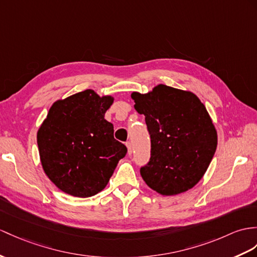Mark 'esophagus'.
<instances>
[{"label":"esophagus","mask_w":257,"mask_h":257,"mask_svg":"<svg viewBox=\"0 0 257 257\" xmlns=\"http://www.w3.org/2000/svg\"><path fill=\"white\" fill-rule=\"evenodd\" d=\"M126 147H127V154H128V155H132V153H133L132 143H131V142H126Z\"/></svg>","instance_id":"34e87169"}]
</instances>
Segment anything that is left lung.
Masks as SVG:
<instances>
[{
	"label": "left lung",
	"mask_w": 257,
	"mask_h": 257,
	"mask_svg": "<svg viewBox=\"0 0 257 257\" xmlns=\"http://www.w3.org/2000/svg\"><path fill=\"white\" fill-rule=\"evenodd\" d=\"M135 110L145 115L150 159L141 168L146 184L162 195H177L203 178L217 148L211 118L193 92L158 85L133 92Z\"/></svg>",
	"instance_id": "obj_1"
}]
</instances>
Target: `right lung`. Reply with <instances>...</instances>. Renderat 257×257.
Segmentation results:
<instances>
[{
    "instance_id": "1",
    "label": "right lung",
    "mask_w": 257,
    "mask_h": 257,
    "mask_svg": "<svg viewBox=\"0 0 257 257\" xmlns=\"http://www.w3.org/2000/svg\"><path fill=\"white\" fill-rule=\"evenodd\" d=\"M113 102L86 89L55 101L37 134L48 178L70 195L90 197L107 186L117 162L127 153L113 136L104 113Z\"/></svg>"
}]
</instances>
